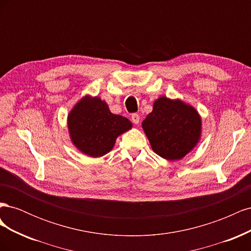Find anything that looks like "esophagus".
Instances as JSON below:
<instances>
[{"instance_id": "34e87169", "label": "esophagus", "mask_w": 251, "mask_h": 251, "mask_svg": "<svg viewBox=\"0 0 251 251\" xmlns=\"http://www.w3.org/2000/svg\"><path fill=\"white\" fill-rule=\"evenodd\" d=\"M131 118H132V121H133V123H134L135 125H138V124L140 123V117H139L138 114H136V113L132 114Z\"/></svg>"}]
</instances>
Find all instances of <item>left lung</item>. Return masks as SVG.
I'll return each instance as SVG.
<instances>
[{
  "label": "left lung",
  "mask_w": 251,
  "mask_h": 251,
  "mask_svg": "<svg viewBox=\"0 0 251 251\" xmlns=\"http://www.w3.org/2000/svg\"><path fill=\"white\" fill-rule=\"evenodd\" d=\"M142 128L157 155L180 160L198 144L202 133L200 114L181 100L159 97L142 121Z\"/></svg>",
  "instance_id": "8db88e82"
}]
</instances>
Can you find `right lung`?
Returning <instances> with one entry per match:
<instances>
[{
	"mask_svg": "<svg viewBox=\"0 0 251 251\" xmlns=\"http://www.w3.org/2000/svg\"><path fill=\"white\" fill-rule=\"evenodd\" d=\"M68 130L74 147L89 157H101L115 146L118 136L131 130L127 118L111 113L98 96H83L68 114Z\"/></svg>",
	"mask_w": 251,
	"mask_h": 251,
	"instance_id": "add662e5",
	"label": "right lung"
}]
</instances>
